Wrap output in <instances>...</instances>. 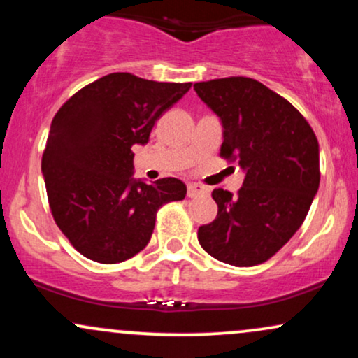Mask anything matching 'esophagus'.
Returning a JSON list of instances; mask_svg holds the SVG:
<instances>
[{"mask_svg":"<svg viewBox=\"0 0 358 358\" xmlns=\"http://www.w3.org/2000/svg\"><path fill=\"white\" fill-rule=\"evenodd\" d=\"M187 195L190 196V199H195V196L208 195V188L203 187V185H200V183H188Z\"/></svg>","mask_w":358,"mask_h":358,"instance_id":"1","label":"esophagus"}]
</instances>
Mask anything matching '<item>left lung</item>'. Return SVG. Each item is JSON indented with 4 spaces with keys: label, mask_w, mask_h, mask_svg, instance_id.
I'll use <instances>...</instances> for the list:
<instances>
[{
    "label": "left lung",
    "mask_w": 358,
    "mask_h": 358,
    "mask_svg": "<svg viewBox=\"0 0 358 358\" xmlns=\"http://www.w3.org/2000/svg\"><path fill=\"white\" fill-rule=\"evenodd\" d=\"M220 119V156L245 173L237 195L215 188L219 212L199 229L200 245L225 264H261L296 234L320 185L318 139L285 97L249 77L193 85Z\"/></svg>",
    "instance_id": "8db88e82"
}]
</instances>
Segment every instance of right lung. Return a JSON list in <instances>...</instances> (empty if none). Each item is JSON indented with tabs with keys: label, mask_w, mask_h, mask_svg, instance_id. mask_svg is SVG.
Returning <instances> with one entry per match:
<instances>
[{
	"label": "right lung",
	"mask_w": 358,
	"mask_h": 358,
	"mask_svg": "<svg viewBox=\"0 0 358 358\" xmlns=\"http://www.w3.org/2000/svg\"><path fill=\"white\" fill-rule=\"evenodd\" d=\"M190 87L116 72L85 85L55 114L42 173L53 219L82 256L102 264L136 256L158 208L185 199L182 180L134 178L131 148L146 145L155 122Z\"/></svg>",
	"instance_id": "right-lung-1"
}]
</instances>
